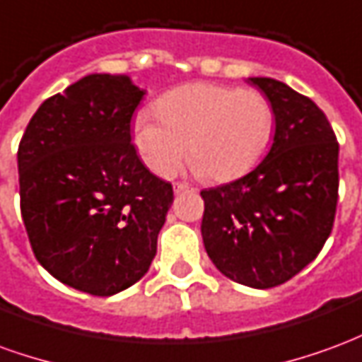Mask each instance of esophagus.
<instances>
[{
    "label": "esophagus",
    "instance_id": "obj_1",
    "mask_svg": "<svg viewBox=\"0 0 362 362\" xmlns=\"http://www.w3.org/2000/svg\"><path fill=\"white\" fill-rule=\"evenodd\" d=\"M189 186L188 184H184V182H176L174 184V194H184V192H189Z\"/></svg>",
    "mask_w": 362,
    "mask_h": 362
}]
</instances>
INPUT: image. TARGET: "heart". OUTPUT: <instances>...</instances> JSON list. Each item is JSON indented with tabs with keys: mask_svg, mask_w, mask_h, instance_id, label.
I'll use <instances>...</instances> for the list:
<instances>
[{
	"mask_svg": "<svg viewBox=\"0 0 362 362\" xmlns=\"http://www.w3.org/2000/svg\"><path fill=\"white\" fill-rule=\"evenodd\" d=\"M156 122H134L143 165L170 176L186 155L202 176L225 182L256 165L272 141L275 114L264 93L219 83H189L155 103Z\"/></svg>",
	"mask_w": 362,
	"mask_h": 362,
	"instance_id": "heart-1",
	"label": "heart"
}]
</instances>
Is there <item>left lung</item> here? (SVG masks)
I'll use <instances>...</instances> for the list:
<instances>
[{"label":"left lung","mask_w":362,"mask_h":362,"mask_svg":"<svg viewBox=\"0 0 362 362\" xmlns=\"http://www.w3.org/2000/svg\"><path fill=\"white\" fill-rule=\"evenodd\" d=\"M269 98L275 135L252 173L202 189V236L215 267L254 288L285 283L316 258L332 233L339 143L308 96L269 77H250Z\"/></svg>","instance_id":"1"}]
</instances>
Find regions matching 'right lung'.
<instances>
[{"instance_id":"add662e5","label":"right lung","mask_w":362,"mask_h":362,"mask_svg":"<svg viewBox=\"0 0 362 362\" xmlns=\"http://www.w3.org/2000/svg\"><path fill=\"white\" fill-rule=\"evenodd\" d=\"M143 96L127 75H87L46 98L19 143L21 215L36 259L89 295H116L149 272L173 205V186L132 143Z\"/></svg>"}]
</instances>
